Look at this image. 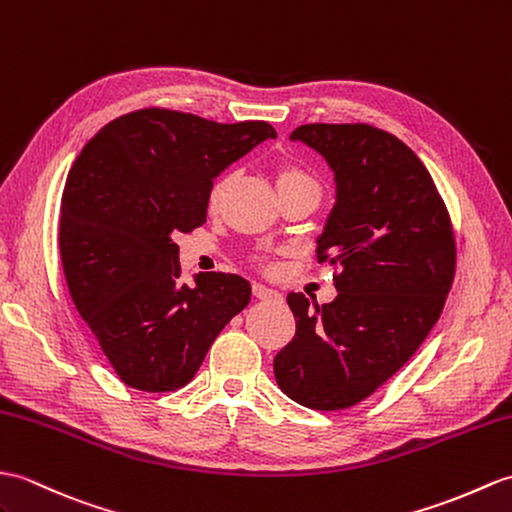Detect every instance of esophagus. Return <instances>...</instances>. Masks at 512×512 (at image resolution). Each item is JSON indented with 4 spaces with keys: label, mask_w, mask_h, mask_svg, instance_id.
<instances>
[{
    "label": "esophagus",
    "mask_w": 512,
    "mask_h": 512,
    "mask_svg": "<svg viewBox=\"0 0 512 512\" xmlns=\"http://www.w3.org/2000/svg\"><path fill=\"white\" fill-rule=\"evenodd\" d=\"M253 294L259 301H281V294L277 290L266 288V285H261V283L253 285Z\"/></svg>",
    "instance_id": "obj_1"
}]
</instances>
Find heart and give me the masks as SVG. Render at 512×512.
I'll list each match as a JSON object with an SVG mask.
<instances>
[{"label":"heart","instance_id":"heart-1","mask_svg":"<svg viewBox=\"0 0 512 512\" xmlns=\"http://www.w3.org/2000/svg\"><path fill=\"white\" fill-rule=\"evenodd\" d=\"M277 189L279 192H285V189H296V187H312V189H318L314 178L303 172L301 168H296V165H281V168L277 170ZM231 183L229 176H224L222 181H218L216 185H213L211 189V196H209V205L211 209L218 207V202L222 200L224 192H227V187Z\"/></svg>","mask_w":512,"mask_h":512}]
</instances>
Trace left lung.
<instances>
[{
	"label": "left lung",
	"instance_id": "8db88e82",
	"mask_svg": "<svg viewBox=\"0 0 512 512\" xmlns=\"http://www.w3.org/2000/svg\"><path fill=\"white\" fill-rule=\"evenodd\" d=\"M290 139L334 172L336 202L316 255L338 268V296L310 305L288 294L296 334L272 366L296 403L342 410L373 395L430 334L454 281L456 242L430 172L395 135L305 124Z\"/></svg>",
	"mask_w": 512,
	"mask_h": 512
}]
</instances>
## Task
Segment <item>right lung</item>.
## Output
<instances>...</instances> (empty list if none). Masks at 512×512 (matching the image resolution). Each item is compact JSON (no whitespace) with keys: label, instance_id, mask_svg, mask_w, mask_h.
Instances as JSON below:
<instances>
[{"label":"right lung","instance_id":"1","mask_svg":"<svg viewBox=\"0 0 512 512\" xmlns=\"http://www.w3.org/2000/svg\"><path fill=\"white\" fill-rule=\"evenodd\" d=\"M275 137L268 122L144 109L98 130L71 165L58 227L67 288L130 388L185 386L251 301L237 275L198 272L196 285L183 283L174 237L207 222L216 176Z\"/></svg>","mask_w":512,"mask_h":512}]
</instances>
